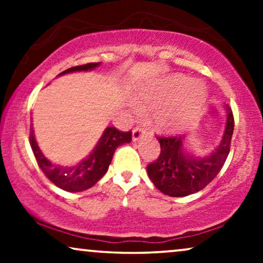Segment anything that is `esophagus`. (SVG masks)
Instances as JSON below:
<instances>
[{"instance_id": "obj_1", "label": "esophagus", "mask_w": 263, "mask_h": 263, "mask_svg": "<svg viewBox=\"0 0 263 263\" xmlns=\"http://www.w3.org/2000/svg\"><path fill=\"white\" fill-rule=\"evenodd\" d=\"M143 135H144L143 129L140 128V127H136V128L134 129V131H132V141L137 142Z\"/></svg>"}]
</instances>
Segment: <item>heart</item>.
<instances>
[{
    "label": "heart",
    "instance_id": "obj_1",
    "mask_svg": "<svg viewBox=\"0 0 263 263\" xmlns=\"http://www.w3.org/2000/svg\"><path fill=\"white\" fill-rule=\"evenodd\" d=\"M206 90L198 79L172 74L136 87L135 100L140 106L152 109V121L158 131L178 135L198 121L203 110ZM134 110L140 107L134 104Z\"/></svg>",
    "mask_w": 263,
    "mask_h": 263
}]
</instances>
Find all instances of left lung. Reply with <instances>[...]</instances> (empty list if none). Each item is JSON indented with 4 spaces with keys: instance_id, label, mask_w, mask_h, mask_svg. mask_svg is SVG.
<instances>
[{
    "instance_id": "8db88e82",
    "label": "left lung",
    "mask_w": 263,
    "mask_h": 263,
    "mask_svg": "<svg viewBox=\"0 0 263 263\" xmlns=\"http://www.w3.org/2000/svg\"><path fill=\"white\" fill-rule=\"evenodd\" d=\"M226 122L221 141L215 149L205 156H195L188 149L186 137L159 138L161 155L147 165V173L156 188L170 197L194 194L214 179L230 152L234 132L231 108L225 105Z\"/></svg>"
}]
</instances>
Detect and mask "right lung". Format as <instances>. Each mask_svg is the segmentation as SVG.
<instances>
[{
	"instance_id": "add662e5",
	"label": "right lung",
	"mask_w": 263,
	"mask_h": 263,
	"mask_svg": "<svg viewBox=\"0 0 263 263\" xmlns=\"http://www.w3.org/2000/svg\"><path fill=\"white\" fill-rule=\"evenodd\" d=\"M100 65L101 63H89L85 65L73 66L60 73L58 77L75 71H91ZM131 136V132H121L115 127H106L90 155L71 165H60L49 161L39 148L33 127L29 138L35 159L48 179L65 192L79 193L91 188L105 176L112 161L115 151L122 144L129 143L132 140Z\"/></svg>"
}]
</instances>
